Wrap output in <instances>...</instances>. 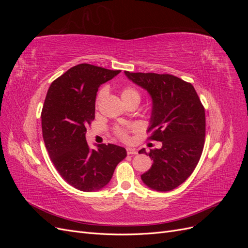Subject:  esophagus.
Returning <instances> with one entry per match:
<instances>
[{
    "label": "esophagus",
    "instance_id": "esophagus-1",
    "mask_svg": "<svg viewBox=\"0 0 248 248\" xmlns=\"http://www.w3.org/2000/svg\"><path fill=\"white\" fill-rule=\"evenodd\" d=\"M126 151H127V154H128V155L138 154L137 149H134V148H126Z\"/></svg>",
    "mask_w": 248,
    "mask_h": 248
}]
</instances>
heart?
Returning <instances> with one entry per match:
<instances>
[{
	"instance_id": "b5f03b06",
	"label": "heart",
	"mask_w": 248,
	"mask_h": 248,
	"mask_svg": "<svg viewBox=\"0 0 248 248\" xmlns=\"http://www.w3.org/2000/svg\"><path fill=\"white\" fill-rule=\"evenodd\" d=\"M103 95H104V91H101L99 93V96H98V101L100 100V98H101ZM121 98H122L124 104H125V103L129 102V101H132V100L140 101V95L138 90H136L134 88H132V87H125L121 91ZM116 134L120 139H122L124 140H128V136H127L126 129L121 128V127H118V128H116Z\"/></svg>"
}]
</instances>
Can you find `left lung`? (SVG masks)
Returning <instances> with one entry per match:
<instances>
[{"instance_id":"1","label":"left lung","mask_w":248,"mask_h":248,"mask_svg":"<svg viewBox=\"0 0 248 248\" xmlns=\"http://www.w3.org/2000/svg\"><path fill=\"white\" fill-rule=\"evenodd\" d=\"M152 98L149 140L162 141L150 150L151 169L140 176L149 188L166 192L175 189L196 169L204 149L205 108L193 86L170 74L124 71ZM146 153L145 149L140 150Z\"/></svg>"}]
</instances>
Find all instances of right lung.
I'll use <instances>...</instances> for the list:
<instances>
[{"label":"right lung","instance_id":"1","mask_svg":"<svg viewBox=\"0 0 248 248\" xmlns=\"http://www.w3.org/2000/svg\"><path fill=\"white\" fill-rule=\"evenodd\" d=\"M120 71L77 65L51 82L44 101L42 136L50 160L65 181L81 191L107 186L127 155L123 147L102 144L94 150L86 140V127L95 118L98 88Z\"/></svg>","mask_w":248,"mask_h":248}]
</instances>
